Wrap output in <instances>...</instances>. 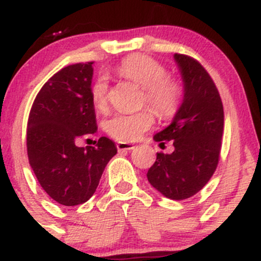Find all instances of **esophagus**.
Here are the masks:
<instances>
[{"label":"esophagus","mask_w":261,"mask_h":261,"mask_svg":"<svg viewBox=\"0 0 261 261\" xmlns=\"http://www.w3.org/2000/svg\"><path fill=\"white\" fill-rule=\"evenodd\" d=\"M135 146L133 143H128V142H118L116 143V148H118L119 152H125V151H130L133 149Z\"/></svg>","instance_id":"esophagus-1"}]
</instances>
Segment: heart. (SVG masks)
<instances>
[{
	"mask_svg": "<svg viewBox=\"0 0 261 261\" xmlns=\"http://www.w3.org/2000/svg\"><path fill=\"white\" fill-rule=\"evenodd\" d=\"M118 73L122 79L142 88L141 104H148L162 119H170L180 109L184 89L181 83L172 76H167L166 68L147 56L133 55L124 59L118 66ZM91 97L98 110L108 106V83L104 79L95 81L92 86ZM154 115L151 109H143L133 114H115L106 122V130L110 136L122 142L140 139L141 135L153 125Z\"/></svg>",
	"mask_w": 261,
	"mask_h": 261,
	"instance_id": "b5f03b06",
	"label": "heart"
}]
</instances>
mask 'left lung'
Segmentation results:
<instances>
[{
	"label": "left lung",
	"instance_id": "obj_1",
	"mask_svg": "<svg viewBox=\"0 0 261 261\" xmlns=\"http://www.w3.org/2000/svg\"><path fill=\"white\" fill-rule=\"evenodd\" d=\"M174 59L184 82V99L172 124L153 137L157 142L172 141L174 151L158 152L147 179L168 199L184 200L199 193L217 168L224 116L220 93L203 66L182 54Z\"/></svg>",
	"mask_w": 261,
	"mask_h": 261
}]
</instances>
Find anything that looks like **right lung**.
<instances>
[{"label":"right lung","instance_id":"add662e5","mask_svg":"<svg viewBox=\"0 0 261 261\" xmlns=\"http://www.w3.org/2000/svg\"><path fill=\"white\" fill-rule=\"evenodd\" d=\"M93 62L66 66L37 94L28 118L27 152L43 190L56 202L76 206L89 200L118 149L108 137L95 147H77L80 136L97 131L91 97Z\"/></svg>","mask_w":261,"mask_h":261}]
</instances>
